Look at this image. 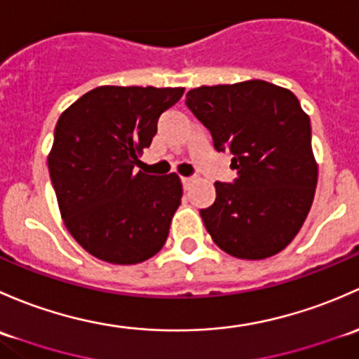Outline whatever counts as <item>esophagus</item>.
<instances>
[{
	"label": "esophagus",
	"instance_id": "1",
	"mask_svg": "<svg viewBox=\"0 0 359 359\" xmlns=\"http://www.w3.org/2000/svg\"><path fill=\"white\" fill-rule=\"evenodd\" d=\"M191 181H194V178H191V176H181V183H183L184 187H188V184H190Z\"/></svg>",
	"mask_w": 359,
	"mask_h": 359
}]
</instances>
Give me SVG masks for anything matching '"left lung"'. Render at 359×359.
<instances>
[{
  "mask_svg": "<svg viewBox=\"0 0 359 359\" xmlns=\"http://www.w3.org/2000/svg\"><path fill=\"white\" fill-rule=\"evenodd\" d=\"M187 107L230 152L233 183L216 181V201L201 209L214 243L238 259L285 249L311 209L318 165L311 123L292 91L266 81L201 86Z\"/></svg>",
  "mask_w": 359,
  "mask_h": 359,
  "instance_id": "1",
  "label": "left lung"
}]
</instances>
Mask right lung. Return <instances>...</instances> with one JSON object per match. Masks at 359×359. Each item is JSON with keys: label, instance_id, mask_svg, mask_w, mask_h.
Returning <instances> with one entry per match:
<instances>
[{"label": "right lung", "instance_id": "obj_1", "mask_svg": "<svg viewBox=\"0 0 359 359\" xmlns=\"http://www.w3.org/2000/svg\"><path fill=\"white\" fill-rule=\"evenodd\" d=\"M183 88L100 86L65 110L55 128L48 169L70 235L112 264L155 256L181 204V181L138 171L162 112Z\"/></svg>", "mask_w": 359, "mask_h": 359}]
</instances>
